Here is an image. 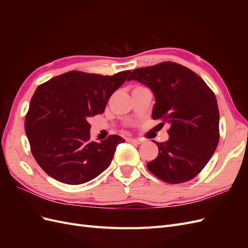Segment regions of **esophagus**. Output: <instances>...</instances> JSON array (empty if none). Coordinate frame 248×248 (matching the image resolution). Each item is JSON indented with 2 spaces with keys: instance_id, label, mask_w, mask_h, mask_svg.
Listing matches in <instances>:
<instances>
[{
  "instance_id": "1",
  "label": "esophagus",
  "mask_w": 248,
  "mask_h": 248,
  "mask_svg": "<svg viewBox=\"0 0 248 248\" xmlns=\"http://www.w3.org/2000/svg\"><path fill=\"white\" fill-rule=\"evenodd\" d=\"M129 141L132 142V144H137V145H140L142 142V140L140 139H129Z\"/></svg>"
}]
</instances>
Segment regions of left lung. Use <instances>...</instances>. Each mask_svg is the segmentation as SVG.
I'll use <instances>...</instances> for the list:
<instances>
[{
	"instance_id": "left-lung-1",
	"label": "left lung",
	"mask_w": 248,
	"mask_h": 248,
	"mask_svg": "<svg viewBox=\"0 0 248 248\" xmlns=\"http://www.w3.org/2000/svg\"><path fill=\"white\" fill-rule=\"evenodd\" d=\"M139 80L155 95L154 120L168 122L170 139L156 142L158 156L148 170L162 181L179 184L198 176L219 141V110L213 91L196 72L175 62L134 69Z\"/></svg>"
}]
</instances>
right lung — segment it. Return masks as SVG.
Wrapping results in <instances>:
<instances>
[{
  "mask_svg": "<svg viewBox=\"0 0 248 248\" xmlns=\"http://www.w3.org/2000/svg\"><path fill=\"white\" fill-rule=\"evenodd\" d=\"M129 72L101 76L72 70L36 89L25 130L35 160L48 176L78 185L109 166L117 146L125 140L112 134L101 142L91 141L89 120L102 114L110 95Z\"/></svg>",
  "mask_w": 248,
  "mask_h": 248,
  "instance_id": "add662e5",
  "label": "right lung"
}]
</instances>
